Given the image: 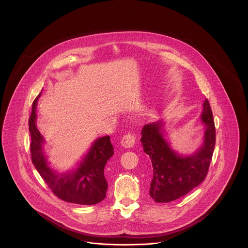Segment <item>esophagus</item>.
I'll list each match as a JSON object with an SVG mask.
<instances>
[{
    "label": "esophagus",
    "mask_w": 248,
    "mask_h": 248,
    "mask_svg": "<svg viewBox=\"0 0 248 248\" xmlns=\"http://www.w3.org/2000/svg\"><path fill=\"white\" fill-rule=\"evenodd\" d=\"M135 140H136V138L135 136L132 134V133H128L126 134L125 136H123V138L121 139V145L125 148H131L134 146L135 144Z\"/></svg>",
    "instance_id": "1"
}]
</instances>
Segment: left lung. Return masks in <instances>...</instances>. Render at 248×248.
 Returning <instances> with one entry per match:
<instances>
[{
    "label": "left lung",
    "mask_w": 248,
    "mask_h": 248,
    "mask_svg": "<svg viewBox=\"0 0 248 248\" xmlns=\"http://www.w3.org/2000/svg\"><path fill=\"white\" fill-rule=\"evenodd\" d=\"M202 121L206 129L203 145L189 156H180L170 148L163 139L161 121L142 128L143 150L149 155L153 165L150 196L155 202L176 201L199 186L207 176L216 144L212 109L207 99L203 103Z\"/></svg>",
    "instance_id": "8db88e82"
}]
</instances>
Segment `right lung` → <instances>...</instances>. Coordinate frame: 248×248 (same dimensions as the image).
<instances>
[{
    "mask_svg": "<svg viewBox=\"0 0 248 248\" xmlns=\"http://www.w3.org/2000/svg\"><path fill=\"white\" fill-rule=\"evenodd\" d=\"M41 93L32 103L29 128L31 137V155L33 165L52 193L60 200L82 205L99 203L106 197L108 182L104 168L113 155V147L108 136L96 140L91 150L72 173L56 174L47 164L43 153L44 139L36 127V105Z\"/></svg>",
    "mask_w": 248,
    "mask_h": 248,
    "instance_id": "obj_1",
    "label": "right lung"
}]
</instances>
